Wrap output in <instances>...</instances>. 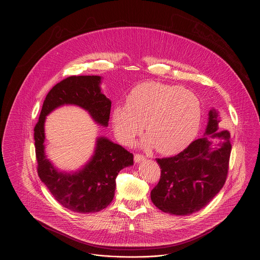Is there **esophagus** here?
<instances>
[{"instance_id": "34e87169", "label": "esophagus", "mask_w": 260, "mask_h": 260, "mask_svg": "<svg viewBox=\"0 0 260 260\" xmlns=\"http://www.w3.org/2000/svg\"><path fill=\"white\" fill-rule=\"evenodd\" d=\"M145 160V157L143 156V155H141V154H135V162L136 163H140V162H142V161H144Z\"/></svg>"}]
</instances>
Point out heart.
Returning a JSON list of instances; mask_svg holds the SVG:
<instances>
[{"label": "heart", "instance_id": "1", "mask_svg": "<svg viewBox=\"0 0 260 260\" xmlns=\"http://www.w3.org/2000/svg\"><path fill=\"white\" fill-rule=\"evenodd\" d=\"M112 123L116 137L132 143L141 134L143 122L148 135L144 146L157 144L164 153L185 148L198 134L202 108L198 97L178 86L144 82L126 96L125 105L113 107Z\"/></svg>", "mask_w": 260, "mask_h": 260}]
</instances>
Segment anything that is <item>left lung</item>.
I'll use <instances>...</instances> for the list:
<instances>
[{"label":"left lung","instance_id":"left-lung-1","mask_svg":"<svg viewBox=\"0 0 260 260\" xmlns=\"http://www.w3.org/2000/svg\"><path fill=\"white\" fill-rule=\"evenodd\" d=\"M204 137L177 155L157 158L161 169L152 189V203L164 213L186 216L200 211L220 192L228 175L232 150L231 135L219 132L218 111H209Z\"/></svg>","mask_w":260,"mask_h":260}]
</instances>
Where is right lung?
I'll return each instance as SVG.
<instances>
[{"label":"right lung","mask_w":260,"mask_h":260,"mask_svg":"<svg viewBox=\"0 0 260 260\" xmlns=\"http://www.w3.org/2000/svg\"><path fill=\"white\" fill-rule=\"evenodd\" d=\"M101 76H71L56 84L43 102L35 127V146L40 180L64 208L81 214L97 213L114 199L116 178L134 164V155L106 137L96 140L93 155L76 171H61L45 154L46 117L62 106H77L92 120L108 126L111 104L101 89Z\"/></svg>","instance_id":"obj_1"}]
</instances>
